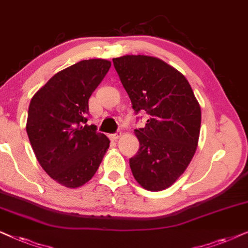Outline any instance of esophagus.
Segmentation results:
<instances>
[{"instance_id":"1","label":"esophagus","mask_w":248,"mask_h":248,"mask_svg":"<svg viewBox=\"0 0 248 248\" xmlns=\"http://www.w3.org/2000/svg\"><path fill=\"white\" fill-rule=\"evenodd\" d=\"M121 136H122V133H121V131H119V133H115V134L110 135V140H118Z\"/></svg>"}]
</instances>
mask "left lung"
Segmentation results:
<instances>
[{
  "label": "left lung",
  "instance_id": "1",
  "mask_svg": "<svg viewBox=\"0 0 248 248\" xmlns=\"http://www.w3.org/2000/svg\"><path fill=\"white\" fill-rule=\"evenodd\" d=\"M113 64L136 113L150 115L135 129L140 150L129 160L135 179L145 189L169 188L195 154L201 108L189 82L166 62L147 55L114 58Z\"/></svg>",
  "mask_w": 248,
  "mask_h": 248
}]
</instances>
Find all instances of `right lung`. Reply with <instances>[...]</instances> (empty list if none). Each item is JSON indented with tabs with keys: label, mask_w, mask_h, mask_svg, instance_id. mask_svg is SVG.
<instances>
[{
	"label": "right lung",
	"mask_w": 248,
	"mask_h": 248,
	"mask_svg": "<svg viewBox=\"0 0 248 248\" xmlns=\"http://www.w3.org/2000/svg\"><path fill=\"white\" fill-rule=\"evenodd\" d=\"M111 62L82 60L55 74L32 96L26 130L36 158L62 186L77 188L90 181L110 140L85 124L88 100L103 80Z\"/></svg>",
	"instance_id": "right-lung-1"
}]
</instances>
